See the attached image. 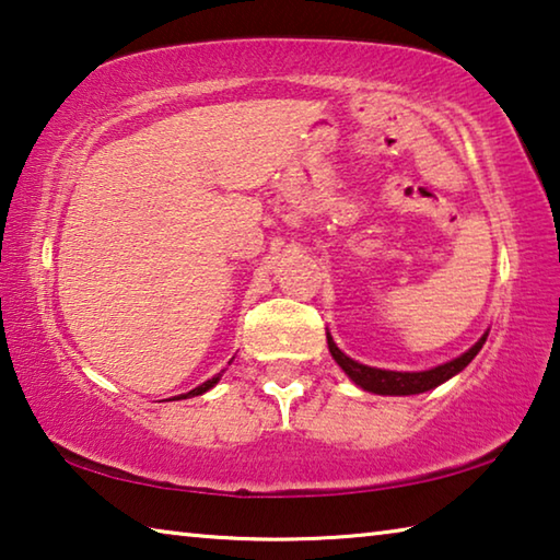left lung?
<instances>
[{
    "instance_id": "1",
    "label": "left lung",
    "mask_w": 560,
    "mask_h": 560,
    "mask_svg": "<svg viewBox=\"0 0 560 560\" xmlns=\"http://www.w3.org/2000/svg\"><path fill=\"white\" fill-rule=\"evenodd\" d=\"M487 336H489V330H485V336H481L477 343L467 350V353L452 358L450 363L434 365V368H430V371H412L410 373V371H385V368L358 363V360L346 355L343 350L336 346L334 336L326 334L328 350H330V355H334L336 363L340 365V371H343L358 387H363V390L375 393V395H420V393L434 390V387L447 383L450 377L462 373L464 368L471 363L474 355H477L481 346L487 343Z\"/></svg>"
}]
</instances>
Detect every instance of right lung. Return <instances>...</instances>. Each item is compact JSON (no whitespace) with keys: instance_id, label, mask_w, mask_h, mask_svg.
<instances>
[{"instance_id":"1","label":"right lung","mask_w":560,"mask_h":560,"mask_svg":"<svg viewBox=\"0 0 560 560\" xmlns=\"http://www.w3.org/2000/svg\"><path fill=\"white\" fill-rule=\"evenodd\" d=\"M232 363V360H230ZM224 373V371H222ZM222 373H217L214 377H210V381H205L202 385H197L195 390H189V393H185V395H177V397H173V400H187V397H197V395H205L207 390H212V387L222 381Z\"/></svg>"}]
</instances>
